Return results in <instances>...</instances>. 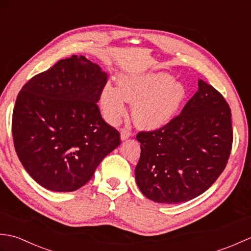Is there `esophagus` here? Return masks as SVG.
I'll return each instance as SVG.
<instances>
[{
	"label": "esophagus",
	"mask_w": 251,
	"mask_h": 251,
	"mask_svg": "<svg viewBox=\"0 0 251 251\" xmlns=\"http://www.w3.org/2000/svg\"><path fill=\"white\" fill-rule=\"evenodd\" d=\"M130 136H131V132L128 129H126V128L121 129V140L122 141L128 139Z\"/></svg>",
	"instance_id": "esophagus-1"
}]
</instances>
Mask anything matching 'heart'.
I'll return each instance as SVG.
<instances>
[{
    "mask_svg": "<svg viewBox=\"0 0 251 251\" xmlns=\"http://www.w3.org/2000/svg\"><path fill=\"white\" fill-rule=\"evenodd\" d=\"M119 88L108 84L100 96L105 119L117 123L126 113L125 101L134 104L132 117L143 129L162 128L172 122L182 105L185 88L167 73L128 74L119 77Z\"/></svg>",
    "mask_w": 251,
    "mask_h": 251,
    "instance_id": "1",
    "label": "heart"
}]
</instances>
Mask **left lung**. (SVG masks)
<instances>
[{
    "label": "left lung",
    "mask_w": 251,
    "mask_h": 251,
    "mask_svg": "<svg viewBox=\"0 0 251 251\" xmlns=\"http://www.w3.org/2000/svg\"><path fill=\"white\" fill-rule=\"evenodd\" d=\"M141 154L135 176L149 200L179 204L214 184L230 157L231 109L211 85L199 79V90L167 125L137 135Z\"/></svg>",
    "instance_id": "left-lung-1"
}]
</instances>
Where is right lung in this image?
<instances>
[{
    "instance_id": "add662e5",
    "label": "right lung",
    "mask_w": 251,
    "mask_h": 251,
    "mask_svg": "<svg viewBox=\"0 0 251 251\" xmlns=\"http://www.w3.org/2000/svg\"><path fill=\"white\" fill-rule=\"evenodd\" d=\"M108 74L84 56L61 59L24 85L12 131L19 161L32 179L54 192H73L92 179L121 145L97 102Z\"/></svg>"
}]
</instances>
